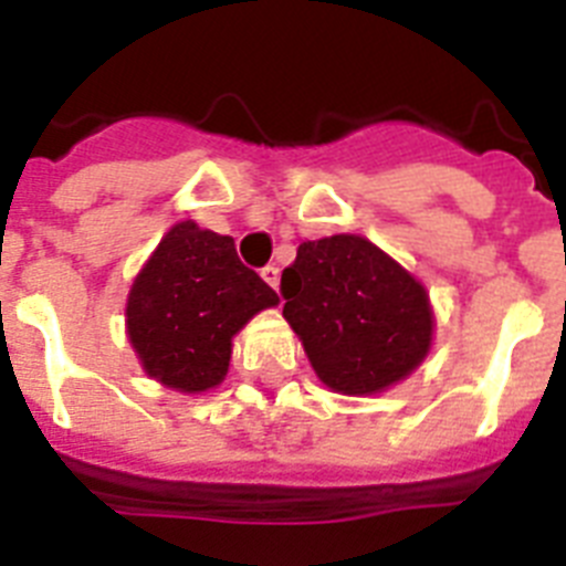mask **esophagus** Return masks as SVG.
I'll use <instances>...</instances> for the list:
<instances>
[{
  "label": "esophagus",
  "mask_w": 566,
  "mask_h": 566,
  "mask_svg": "<svg viewBox=\"0 0 566 566\" xmlns=\"http://www.w3.org/2000/svg\"><path fill=\"white\" fill-rule=\"evenodd\" d=\"M260 277L266 280V283L272 289L280 286V269L277 266H266V269H263V272H260Z\"/></svg>",
  "instance_id": "obj_1"
}]
</instances>
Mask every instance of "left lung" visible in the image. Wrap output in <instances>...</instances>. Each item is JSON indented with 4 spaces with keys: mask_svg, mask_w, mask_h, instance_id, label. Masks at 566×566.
I'll return each instance as SVG.
<instances>
[{
    "mask_svg": "<svg viewBox=\"0 0 566 566\" xmlns=\"http://www.w3.org/2000/svg\"><path fill=\"white\" fill-rule=\"evenodd\" d=\"M280 294L308 363L337 394L385 391L431 352L433 312L424 286L359 234L300 243Z\"/></svg>",
    "mask_w": 566,
    "mask_h": 566,
    "instance_id": "left-lung-1",
    "label": "left lung"
}]
</instances>
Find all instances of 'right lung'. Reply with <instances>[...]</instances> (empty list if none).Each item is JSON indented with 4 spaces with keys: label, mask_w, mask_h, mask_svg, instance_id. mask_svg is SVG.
Wrapping results in <instances>:
<instances>
[{
    "label": "right lung",
    "mask_w": 566,
    "mask_h": 566,
    "mask_svg": "<svg viewBox=\"0 0 566 566\" xmlns=\"http://www.w3.org/2000/svg\"><path fill=\"white\" fill-rule=\"evenodd\" d=\"M277 303L229 234L181 221L133 280L127 334L149 377L184 394L209 391L227 377L234 334Z\"/></svg>",
    "instance_id": "right-lung-1"
}]
</instances>
